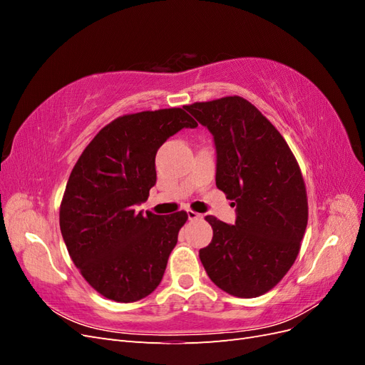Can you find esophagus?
Instances as JSON below:
<instances>
[{"label": "esophagus", "instance_id": "1", "mask_svg": "<svg viewBox=\"0 0 365 365\" xmlns=\"http://www.w3.org/2000/svg\"><path fill=\"white\" fill-rule=\"evenodd\" d=\"M187 216H189V219H190V220L202 219V215H201V213H196V212H193V210H189V212H187Z\"/></svg>", "mask_w": 365, "mask_h": 365}]
</instances>
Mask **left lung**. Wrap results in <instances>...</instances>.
<instances>
[{
    "mask_svg": "<svg viewBox=\"0 0 365 365\" xmlns=\"http://www.w3.org/2000/svg\"><path fill=\"white\" fill-rule=\"evenodd\" d=\"M215 137L216 185L236 205V224L205 216L213 239L200 259L217 288L254 298L294 264L307 225L303 175L288 143L247 98L184 106Z\"/></svg>",
    "mask_w": 365,
    "mask_h": 365,
    "instance_id": "1",
    "label": "left lung"
}]
</instances>
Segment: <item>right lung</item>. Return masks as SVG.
<instances>
[{"label":"right lung","mask_w":365,"mask_h":365,"mask_svg":"<svg viewBox=\"0 0 365 365\" xmlns=\"http://www.w3.org/2000/svg\"><path fill=\"white\" fill-rule=\"evenodd\" d=\"M182 108L120 115L98 130L74 164L59 210L73 263L93 289L117 303L148 297L160 284L184 210L143 215L157 182L155 155L182 128H196Z\"/></svg>","instance_id":"1"}]
</instances>
